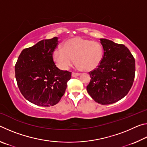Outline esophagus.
<instances>
[{
	"mask_svg": "<svg viewBox=\"0 0 147 147\" xmlns=\"http://www.w3.org/2000/svg\"><path fill=\"white\" fill-rule=\"evenodd\" d=\"M80 74V73H74V72H73V73H72V76H73V77H76V76H79Z\"/></svg>",
	"mask_w": 147,
	"mask_h": 147,
	"instance_id": "obj_1",
	"label": "esophagus"
}]
</instances>
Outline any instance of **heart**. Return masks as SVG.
I'll return each mask as SVG.
<instances>
[{
  "mask_svg": "<svg viewBox=\"0 0 147 147\" xmlns=\"http://www.w3.org/2000/svg\"><path fill=\"white\" fill-rule=\"evenodd\" d=\"M102 56V47L98 42L80 37L69 39L65 42L63 49H56L53 54L54 61L64 70L73 64L74 58L84 70H93L100 63Z\"/></svg>",
  "mask_w": 147,
  "mask_h": 147,
  "instance_id": "heart-1",
  "label": "heart"
}]
</instances>
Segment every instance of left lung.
I'll return each mask as SVG.
<instances>
[{
    "label": "left lung",
    "instance_id": "obj_1",
    "mask_svg": "<svg viewBox=\"0 0 147 147\" xmlns=\"http://www.w3.org/2000/svg\"><path fill=\"white\" fill-rule=\"evenodd\" d=\"M104 54L97 68L89 72L87 91L102 105L120 100L130 91L135 77V59L129 49L106 39H100Z\"/></svg>",
    "mask_w": 147,
    "mask_h": 147
}]
</instances>
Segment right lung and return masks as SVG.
<instances>
[{
	"label": "right lung",
	"mask_w": 147,
	"mask_h": 147,
	"mask_svg": "<svg viewBox=\"0 0 147 147\" xmlns=\"http://www.w3.org/2000/svg\"><path fill=\"white\" fill-rule=\"evenodd\" d=\"M58 45L57 37L43 39L23 50L15 66L17 86L26 100L49 107L59 102L71 78V73L57 67L53 54Z\"/></svg>",
	"instance_id": "obj_1"
}]
</instances>
